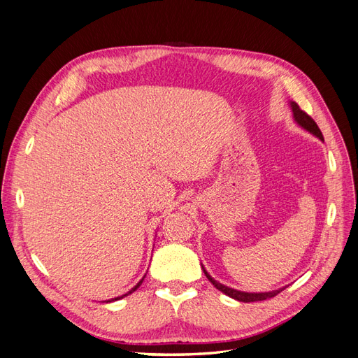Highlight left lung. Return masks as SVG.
Returning a JSON list of instances; mask_svg holds the SVG:
<instances>
[{
  "label": "left lung",
  "mask_w": 358,
  "mask_h": 358,
  "mask_svg": "<svg viewBox=\"0 0 358 358\" xmlns=\"http://www.w3.org/2000/svg\"><path fill=\"white\" fill-rule=\"evenodd\" d=\"M291 109H292V116H294V121H296L301 128H305L306 131H309L310 134L317 136L320 140H324L322 133H321V129L318 128L317 122L313 121V119H312L306 112H303L296 101H291ZM201 268H203V272H204L206 278H208V279L210 280V282L213 284V287H215L216 289H220L221 292H224L225 296H229V297H231V299H234V300L243 301V303H249V301H262V300L272 299V297L278 296L279 292L285 288V287H284V288H279V289H275V291H268V292H245V291H239V289H234V288H230V287L220 284L218 280H215L208 272H206V268H204L203 266H201Z\"/></svg>",
  "instance_id": "1"
}]
</instances>
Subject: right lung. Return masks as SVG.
I'll return each instance as SVG.
<instances>
[{
  "instance_id": "add662e5",
  "label": "right lung",
  "mask_w": 358,
  "mask_h": 358,
  "mask_svg": "<svg viewBox=\"0 0 358 358\" xmlns=\"http://www.w3.org/2000/svg\"><path fill=\"white\" fill-rule=\"evenodd\" d=\"M145 276H146V275H145ZM145 276H143L142 279H140V280H138V284H137L136 287H133L131 289H129V291L127 292V294H124V296H121V297H115V299H112V300H119V299H122V297H125V296H128V294H131V292H134V291H136V289H137V288H138L140 285H142V282H143V279H145ZM112 300H107V301H112Z\"/></svg>"
}]
</instances>
